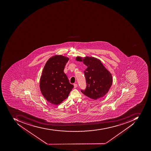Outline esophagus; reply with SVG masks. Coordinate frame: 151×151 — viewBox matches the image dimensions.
<instances>
[{
    "instance_id": "34e87169",
    "label": "esophagus",
    "mask_w": 151,
    "mask_h": 151,
    "mask_svg": "<svg viewBox=\"0 0 151 151\" xmlns=\"http://www.w3.org/2000/svg\"><path fill=\"white\" fill-rule=\"evenodd\" d=\"M77 86H78V85H77V83H74V88H76V87H77Z\"/></svg>"
}]
</instances>
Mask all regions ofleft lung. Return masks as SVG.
I'll use <instances>...</instances> for the list:
<instances>
[{
    "mask_svg": "<svg viewBox=\"0 0 151 151\" xmlns=\"http://www.w3.org/2000/svg\"><path fill=\"white\" fill-rule=\"evenodd\" d=\"M78 61L83 62L87 66L84 71L86 87L81 91L84 95L93 99L103 97L108 92L112 84L111 73L104 66L100 60L92 57H76Z\"/></svg>",
    "mask_w": 151,
    "mask_h": 151,
    "instance_id": "left-lung-1",
    "label": "left lung"
}]
</instances>
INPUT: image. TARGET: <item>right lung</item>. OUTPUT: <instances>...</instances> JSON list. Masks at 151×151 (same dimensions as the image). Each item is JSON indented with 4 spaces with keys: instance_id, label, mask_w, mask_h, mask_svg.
Returning a JSON list of instances; mask_svg holds the SVG:
<instances>
[{
    "instance_id": "right-lung-1",
    "label": "right lung",
    "mask_w": 151,
    "mask_h": 151,
    "mask_svg": "<svg viewBox=\"0 0 151 151\" xmlns=\"http://www.w3.org/2000/svg\"><path fill=\"white\" fill-rule=\"evenodd\" d=\"M68 57L56 55L46 62L40 81V88L44 98L49 103L58 105L68 97L74 87L64 72Z\"/></svg>"
}]
</instances>
